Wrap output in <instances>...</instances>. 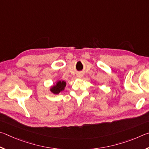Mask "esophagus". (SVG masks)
Returning <instances> with one entry per match:
<instances>
[{"instance_id": "34e87169", "label": "esophagus", "mask_w": 149, "mask_h": 149, "mask_svg": "<svg viewBox=\"0 0 149 149\" xmlns=\"http://www.w3.org/2000/svg\"><path fill=\"white\" fill-rule=\"evenodd\" d=\"M79 77H80V78H81V77H82V76H81V75H80V76H79Z\"/></svg>"}]
</instances>
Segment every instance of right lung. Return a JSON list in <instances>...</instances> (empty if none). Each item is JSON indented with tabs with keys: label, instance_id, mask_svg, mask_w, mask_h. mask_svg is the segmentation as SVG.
<instances>
[{
	"label": "right lung",
	"instance_id": "right-lung-1",
	"mask_svg": "<svg viewBox=\"0 0 149 149\" xmlns=\"http://www.w3.org/2000/svg\"><path fill=\"white\" fill-rule=\"evenodd\" d=\"M67 82L64 80H57L53 86L49 88V91L54 94H59V93L65 90Z\"/></svg>",
	"mask_w": 149,
	"mask_h": 149
}]
</instances>
